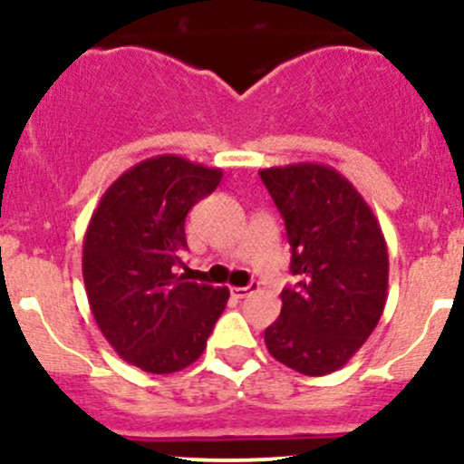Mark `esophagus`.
Listing matches in <instances>:
<instances>
[{"mask_svg":"<svg viewBox=\"0 0 464 464\" xmlns=\"http://www.w3.org/2000/svg\"><path fill=\"white\" fill-rule=\"evenodd\" d=\"M254 289H258V283H251L249 287H231V294L236 298H245V296H249V294L254 292Z\"/></svg>","mask_w":464,"mask_h":464,"instance_id":"34e87169","label":"esophagus"}]
</instances>
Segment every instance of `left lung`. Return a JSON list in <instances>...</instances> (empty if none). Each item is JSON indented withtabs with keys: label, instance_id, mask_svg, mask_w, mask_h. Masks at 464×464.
Listing matches in <instances>:
<instances>
[{
	"label": "left lung",
	"instance_id": "1",
	"mask_svg": "<svg viewBox=\"0 0 464 464\" xmlns=\"http://www.w3.org/2000/svg\"><path fill=\"white\" fill-rule=\"evenodd\" d=\"M292 246L296 287L280 292L278 321L265 330L276 362L310 377L339 371L366 343L388 296V249L357 188L323 163L260 170Z\"/></svg>",
	"mask_w": 464,
	"mask_h": 464
}]
</instances>
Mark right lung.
<instances>
[{
	"label": "right lung",
	"instance_id": "right-lung-1",
	"mask_svg": "<svg viewBox=\"0 0 464 464\" xmlns=\"http://www.w3.org/2000/svg\"><path fill=\"white\" fill-rule=\"evenodd\" d=\"M219 168L159 154L125 170L98 202L82 242L93 321L121 359L168 375L202 357L227 287L177 274L186 215L213 193Z\"/></svg>",
	"mask_w": 464,
	"mask_h": 464
}]
</instances>
